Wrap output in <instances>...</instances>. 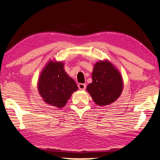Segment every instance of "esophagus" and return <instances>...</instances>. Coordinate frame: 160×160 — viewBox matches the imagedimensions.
Here are the masks:
<instances>
[{"label":"esophagus","instance_id":"1","mask_svg":"<svg viewBox=\"0 0 160 160\" xmlns=\"http://www.w3.org/2000/svg\"><path fill=\"white\" fill-rule=\"evenodd\" d=\"M78 88H79L81 90H84L86 88V85L83 83H79L78 84Z\"/></svg>","mask_w":160,"mask_h":160}]
</instances>
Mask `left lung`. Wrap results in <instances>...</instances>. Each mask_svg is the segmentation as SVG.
<instances>
[{
    "instance_id": "obj_1",
    "label": "left lung",
    "mask_w": 160,
    "mask_h": 160,
    "mask_svg": "<svg viewBox=\"0 0 160 160\" xmlns=\"http://www.w3.org/2000/svg\"><path fill=\"white\" fill-rule=\"evenodd\" d=\"M92 82L87 90L98 106L114 102L123 90V79L118 70L109 61H100L93 68Z\"/></svg>"
}]
</instances>
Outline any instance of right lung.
Segmentation results:
<instances>
[{
  "label": "right lung",
  "instance_id": "1",
  "mask_svg": "<svg viewBox=\"0 0 160 160\" xmlns=\"http://www.w3.org/2000/svg\"><path fill=\"white\" fill-rule=\"evenodd\" d=\"M63 66L62 62L50 61L42 70L37 84L43 100L56 108L65 107L71 94L78 88Z\"/></svg>",
  "mask_w": 160,
  "mask_h": 160
}]
</instances>
